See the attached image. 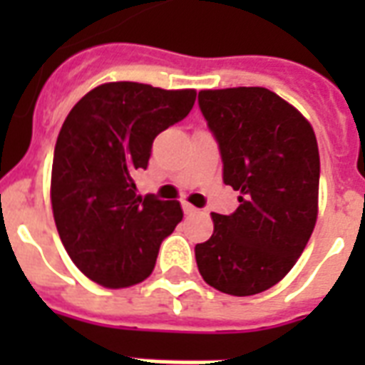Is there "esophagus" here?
<instances>
[{"label":"esophagus","instance_id":"obj_1","mask_svg":"<svg viewBox=\"0 0 365 365\" xmlns=\"http://www.w3.org/2000/svg\"><path fill=\"white\" fill-rule=\"evenodd\" d=\"M182 208H183V212L187 214V216H193V214H197V212H199V208H195V206L189 205V202H183Z\"/></svg>","mask_w":365,"mask_h":365}]
</instances>
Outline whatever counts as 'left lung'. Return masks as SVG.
Returning a JSON list of instances; mask_svg holds the SVG:
<instances>
[{
    "label": "left lung",
    "instance_id": "8db88e82",
    "mask_svg": "<svg viewBox=\"0 0 365 365\" xmlns=\"http://www.w3.org/2000/svg\"><path fill=\"white\" fill-rule=\"evenodd\" d=\"M199 108L240 205L229 216L212 214L214 233L195 246L197 267L223 294H261L288 274L317 223V136L294 106L263 87L200 91Z\"/></svg>",
    "mask_w": 365,
    "mask_h": 365
}]
</instances>
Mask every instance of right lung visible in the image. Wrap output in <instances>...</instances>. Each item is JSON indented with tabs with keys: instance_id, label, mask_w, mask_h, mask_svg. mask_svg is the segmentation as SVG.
Listing matches in <instances>:
<instances>
[{
	"instance_id": "obj_1",
	"label": "right lung",
	"mask_w": 365,
	"mask_h": 365,
	"mask_svg": "<svg viewBox=\"0 0 365 365\" xmlns=\"http://www.w3.org/2000/svg\"><path fill=\"white\" fill-rule=\"evenodd\" d=\"M193 88L104 83L66 117L54 145L51 202L60 240L77 269L104 288L151 274L160 242L182 222L178 200L136 195L157 134L187 117Z\"/></svg>"
}]
</instances>
